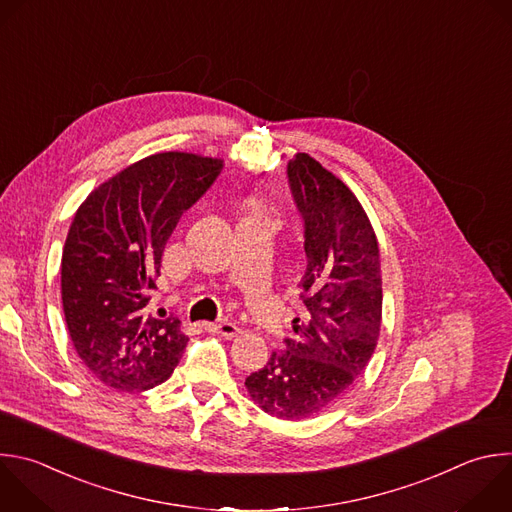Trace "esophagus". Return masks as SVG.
I'll use <instances>...</instances> for the list:
<instances>
[{
	"mask_svg": "<svg viewBox=\"0 0 512 512\" xmlns=\"http://www.w3.org/2000/svg\"><path fill=\"white\" fill-rule=\"evenodd\" d=\"M205 327L211 331V333H219L223 337H237L239 335V327L235 323H229V321H223V323H205Z\"/></svg>",
	"mask_w": 512,
	"mask_h": 512,
	"instance_id": "obj_1",
	"label": "esophagus"
}]
</instances>
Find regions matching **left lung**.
I'll list each match as a JSON object with an SVG mask.
<instances>
[{"label": "left lung", "instance_id": "left-lung-1", "mask_svg": "<svg viewBox=\"0 0 512 512\" xmlns=\"http://www.w3.org/2000/svg\"><path fill=\"white\" fill-rule=\"evenodd\" d=\"M287 175L305 221L303 315L287 350L245 380L269 416L305 420L342 396L366 370L382 327V269L376 231L350 187L313 156L297 152Z\"/></svg>", "mask_w": 512, "mask_h": 512}]
</instances>
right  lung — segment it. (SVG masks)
<instances>
[{
    "label": "right lung",
    "mask_w": 512,
    "mask_h": 512,
    "mask_svg": "<svg viewBox=\"0 0 512 512\" xmlns=\"http://www.w3.org/2000/svg\"><path fill=\"white\" fill-rule=\"evenodd\" d=\"M221 168L213 156L156 152L78 207L62 253V305L76 354L102 384L144 392L175 372L189 337L179 319L144 309L168 237Z\"/></svg>",
    "instance_id": "1"
}]
</instances>
